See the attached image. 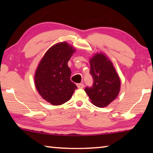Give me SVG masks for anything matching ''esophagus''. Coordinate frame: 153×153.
<instances>
[{"label": "esophagus", "instance_id": "34e87169", "mask_svg": "<svg viewBox=\"0 0 153 153\" xmlns=\"http://www.w3.org/2000/svg\"><path fill=\"white\" fill-rule=\"evenodd\" d=\"M76 85H77V88H83L84 87V84H81V83H80V84H77Z\"/></svg>", "mask_w": 153, "mask_h": 153}]
</instances>
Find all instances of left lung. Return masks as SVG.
Here are the masks:
<instances>
[{
	"instance_id": "1",
	"label": "left lung",
	"mask_w": 153,
	"mask_h": 153,
	"mask_svg": "<svg viewBox=\"0 0 153 153\" xmlns=\"http://www.w3.org/2000/svg\"><path fill=\"white\" fill-rule=\"evenodd\" d=\"M90 63L93 84L84 90L93 105L105 107L117 97L120 90V77L112 63L102 54L95 55Z\"/></svg>"
}]
</instances>
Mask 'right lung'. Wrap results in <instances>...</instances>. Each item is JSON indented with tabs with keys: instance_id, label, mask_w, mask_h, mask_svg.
<instances>
[{
	"instance_id": "add662e5",
	"label": "right lung",
	"mask_w": 153,
	"mask_h": 153,
	"mask_svg": "<svg viewBox=\"0 0 153 153\" xmlns=\"http://www.w3.org/2000/svg\"><path fill=\"white\" fill-rule=\"evenodd\" d=\"M74 52L66 42L56 44L45 53L36 71V89L52 105H60L68 101L77 88L71 81V71L67 65Z\"/></svg>"
}]
</instances>
